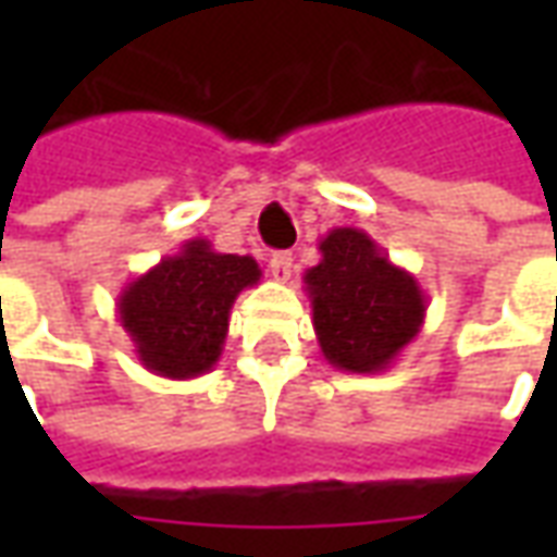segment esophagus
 I'll return each mask as SVG.
<instances>
[{
    "label": "esophagus",
    "instance_id": "1",
    "mask_svg": "<svg viewBox=\"0 0 557 557\" xmlns=\"http://www.w3.org/2000/svg\"><path fill=\"white\" fill-rule=\"evenodd\" d=\"M268 268H271V277L277 280V283H289L292 253H274L271 256V262H268Z\"/></svg>",
    "mask_w": 557,
    "mask_h": 557
}]
</instances>
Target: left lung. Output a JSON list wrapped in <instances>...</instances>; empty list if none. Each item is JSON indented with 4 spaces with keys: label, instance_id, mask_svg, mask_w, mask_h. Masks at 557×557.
<instances>
[{
    "label": "left lung",
    "instance_id": "obj_1",
    "mask_svg": "<svg viewBox=\"0 0 557 557\" xmlns=\"http://www.w3.org/2000/svg\"><path fill=\"white\" fill-rule=\"evenodd\" d=\"M319 253V265L304 274V289L325 361L346 373H385L426 319L418 277L355 226L327 232Z\"/></svg>",
    "mask_w": 557,
    "mask_h": 557
}]
</instances>
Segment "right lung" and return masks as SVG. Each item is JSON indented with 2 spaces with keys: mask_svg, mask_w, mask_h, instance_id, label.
I'll use <instances>...</instances> for the list:
<instances>
[{
  "mask_svg": "<svg viewBox=\"0 0 557 557\" xmlns=\"http://www.w3.org/2000/svg\"><path fill=\"white\" fill-rule=\"evenodd\" d=\"M259 280L253 256L218 253L206 238H190L131 280L115 310L148 373L184 382L220 361L232 304Z\"/></svg>",
  "mask_w": 557,
  "mask_h": 557,
  "instance_id": "obj_1",
  "label": "right lung"
}]
</instances>
